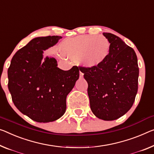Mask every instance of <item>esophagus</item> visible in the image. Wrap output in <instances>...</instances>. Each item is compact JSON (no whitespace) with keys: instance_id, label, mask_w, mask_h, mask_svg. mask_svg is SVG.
I'll list each match as a JSON object with an SVG mask.
<instances>
[{"instance_id":"34e87169","label":"esophagus","mask_w":154,"mask_h":154,"mask_svg":"<svg viewBox=\"0 0 154 154\" xmlns=\"http://www.w3.org/2000/svg\"><path fill=\"white\" fill-rule=\"evenodd\" d=\"M79 74H80V78H82V77H83V74H82V73L81 72H80Z\"/></svg>"}]
</instances>
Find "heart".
I'll return each instance as SVG.
<instances>
[{
    "instance_id": "1",
    "label": "heart",
    "mask_w": 154,
    "mask_h": 154,
    "mask_svg": "<svg viewBox=\"0 0 154 154\" xmlns=\"http://www.w3.org/2000/svg\"><path fill=\"white\" fill-rule=\"evenodd\" d=\"M60 52L66 57L78 60L82 67L94 69L107 60L110 54L111 45L103 36L82 35L65 40L60 46ZM63 58V55H59Z\"/></svg>"
}]
</instances>
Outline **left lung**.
<instances>
[{
	"label": "left lung",
	"mask_w": 154,
	"mask_h": 154,
	"mask_svg": "<svg viewBox=\"0 0 154 154\" xmlns=\"http://www.w3.org/2000/svg\"><path fill=\"white\" fill-rule=\"evenodd\" d=\"M111 45L107 60L94 69L80 67L88 83L90 108L97 118L114 120L131 109L138 91L139 68L134 50L119 37L103 33Z\"/></svg>",
	"instance_id": "obj_1"
}]
</instances>
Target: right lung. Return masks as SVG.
I'll use <instances>...</instances> for the list:
<instances>
[{"label":"right lung","instance_id":"right-lung-1","mask_svg":"<svg viewBox=\"0 0 154 154\" xmlns=\"http://www.w3.org/2000/svg\"><path fill=\"white\" fill-rule=\"evenodd\" d=\"M62 38L58 36L37 37L19 49L11 59L8 89L20 112L38 122H53L66 111V98L79 79V69L58 67L53 57L43 52Z\"/></svg>","mask_w":154,"mask_h":154}]
</instances>
